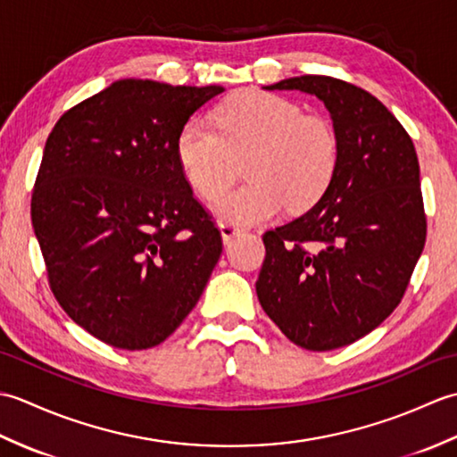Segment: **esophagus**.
I'll list each match as a JSON object with an SVG mask.
<instances>
[{
    "label": "esophagus",
    "mask_w": 457,
    "mask_h": 457,
    "mask_svg": "<svg viewBox=\"0 0 457 457\" xmlns=\"http://www.w3.org/2000/svg\"><path fill=\"white\" fill-rule=\"evenodd\" d=\"M220 231H221V239L223 244H229V241H234L237 236L244 234V228L236 226V223H229V221H221L220 223Z\"/></svg>",
    "instance_id": "1"
}]
</instances>
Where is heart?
<instances>
[{"label": "heart", "instance_id": "1", "mask_svg": "<svg viewBox=\"0 0 457 457\" xmlns=\"http://www.w3.org/2000/svg\"><path fill=\"white\" fill-rule=\"evenodd\" d=\"M177 154L190 187L213 196L245 162L248 180L210 202L229 223H255L314 208L332 187L339 167V135L320 113H304L293 100L245 90L216 110V129L190 121L177 139Z\"/></svg>", "mask_w": 457, "mask_h": 457}]
</instances>
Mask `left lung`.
Wrapping results in <instances>:
<instances>
[{
	"instance_id": "1",
	"label": "left lung",
	"mask_w": 457,
	"mask_h": 457,
	"mask_svg": "<svg viewBox=\"0 0 457 457\" xmlns=\"http://www.w3.org/2000/svg\"><path fill=\"white\" fill-rule=\"evenodd\" d=\"M267 90L322 100L339 135V167L312 210L265 231L259 303L310 352L353 344L399 306L426 241L420 167L411 135L375 96L332 76Z\"/></svg>"
}]
</instances>
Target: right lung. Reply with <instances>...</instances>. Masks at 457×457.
<instances>
[{
	"label": "right lung",
	"instance_id": "add662e5",
	"mask_svg": "<svg viewBox=\"0 0 457 457\" xmlns=\"http://www.w3.org/2000/svg\"><path fill=\"white\" fill-rule=\"evenodd\" d=\"M221 86L125 79L62 113L48 135L31 221L58 304L118 349L164 342L196 306L221 234L177 154Z\"/></svg>",
	"mask_w": 457,
	"mask_h": 457
}]
</instances>
